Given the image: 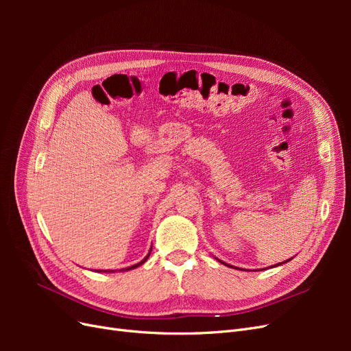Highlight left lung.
<instances>
[{
  "label": "left lung",
  "instance_id": "1",
  "mask_svg": "<svg viewBox=\"0 0 351 351\" xmlns=\"http://www.w3.org/2000/svg\"><path fill=\"white\" fill-rule=\"evenodd\" d=\"M291 259H293V258H291ZM291 259H287L285 262H289V261H291ZM218 261H219V259H218ZM219 262H221V261H219ZM285 262H280V263H277V265H272V267H280V265H282V263H285ZM222 263H224V262H222ZM226 265H227V263H226Z\"/></svg>",
  "mask_w": 351,
  "mask_h": 351
}]
</instances>
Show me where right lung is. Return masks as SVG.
<instances>
[{"label":"right lung","mask_w":351,"mask_h":351,"mask_svg":"<svg viewBox=\"0 0 351 351\" xmlns=\"http://www.w3.org/2000/svg\"><path fill=\"white\" fill-rule=\"evenodd\" d=\"M151 250H152V247H151ZM151 250H149V253L146 254V256L139 262V263H136V265H132V267H129V268H123V269H120V271H130V269H134V268H137V267H141L142 263H145L146 261H147V258H149V254H151ZM99 272V271H98ZM102 272V271H101ZM104 272H114V269H107V271H104Z\"/></svg>","instance_id":"right-lung-1"}]
</instances>
